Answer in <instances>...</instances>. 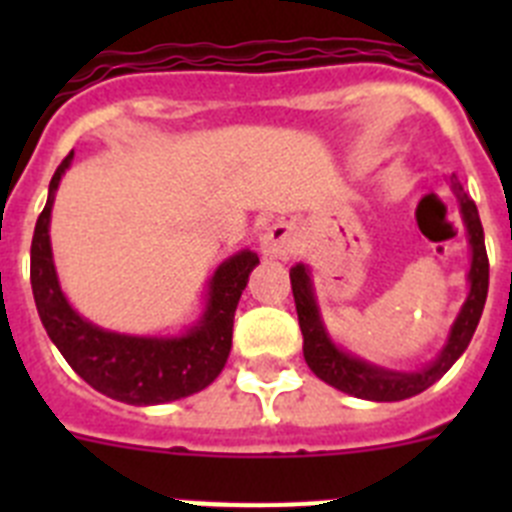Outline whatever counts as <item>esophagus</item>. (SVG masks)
Wrapping results in <instances>:
<instances>
[{"label":"esophagus","mask_w":512,"mask_h":512,"mask_svg":"<svg viewBox=\"0 0 512 512\" xmlns=\"http://www.w3.org/2000/svg\"><path fill=\"white\" fill-rule=\"evenodd\" d=\"M292 246H295V238H292V228H287V225H274L261 238V251L271 259H287L292 253Z\"/></svg>","instance_id":"34e87169"}]
</instances>
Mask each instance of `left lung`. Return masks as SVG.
<instances>
[{
	"label": "left lung",
	"instance_id": "left-lung-1",
	"mask_svg": "<svg viewBox=\"0 0 512 512\" xmlns=\"http://www.w3.org/2000/svg\"><path fill=\"white\" fill-rule=\"evenodd\" d=\"M451 189H454L456 200H459L461 217H464V225H467L469 246H472L469 295L464 307H461L459 318L451 325L449 341L438 354V359L431 361L420 372H392V369H382V366H374L369 361L356 359V356L341 351L336 343L330 341L328 330L320 320L318 302H315V292H312L310 282V269L305 264H297L289 269L292 295H295L297 318H300L302 330V354H305L307 366L315 372V377L328 382L330 387H336L346 395L361 397V400H408V397L420 395L433 382H438L454 366V361L467 351L479 318H482V310H485L487 287H490V261H487L485 230L479 223L477 205L469 200V194L464 192L456 174H451Z\"/></svg>",
	"mask_w": 512,
	"mask_h": 512
}]
</instances>
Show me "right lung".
Here are the masks:
<instances>
[{
    "label": "right lung",
    "mask_w": 512,
    "mask_h": 512,
    "mask_svg": "<svg viewBox=\"0 0 512 512\" xmlns=\"http://www.w3.org/2000/svg\"><path fill=\"white\" fill-rule=\"evenodd\" d=\"M71 158L74 151L53 174L48 202L35 223L30 246V284L45 333L84 382L117 402L161 405L205 390L228 361L235 307L259 256L241 251L217 266L200 323L182 336H125L89 323L61 292L48 233L58 182L71 166Z\"/></svg>",
    "instance_id": "1"
}]
</instances>
